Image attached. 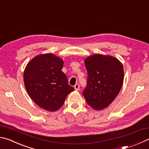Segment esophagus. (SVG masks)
<instances>
[{"label": "esophagus", "instance_id": "obj_1", "mask_svg": "<svg viewBox=\"0 0 149 149\" xmlns=\"http://www.w3.org/2000/svg\"><path fill=\"white\" fill-rule=\"evenodd\" d=\"M79 87H80V86H79V84H75V85H74V88H75V91H79Z\"/></svg>", "mask_w": 149, "mask_h": 149}]
</instances>
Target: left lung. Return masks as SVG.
Segmentation results:
<instances>
[{
	"mask_svg": "<svg viewBox=\"0 0 149 149\" xmlns=\"http://www.w3.org/2000/svg\"><path fill=\"white\" fill-rule=\"evenodd\" d=\"M87 81L83 94L95 110L107 107L119 93L124 79L123 66L111 56L96 54L85 60Z\"/></svg>",
	"mask_w": 149,
	"mask_h": 149,
	"instance_id": "obj_1",
	"label": "left lung"
}]
</instances>
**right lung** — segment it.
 I'll use <instances>...</instances> for the list:
<instances>
[{"label":"right lung","instance_id":"add662e5","mask_svg":"<svg viewBox=\"0 0 149 149\" xmlns=\"http://www.w3.org/2000/svg\"><path fill=\"white\" fill-rule=\"evenodd\" d=\"M63 61L53 54L35 56L24 71L23 79L30 97L40 107L55 111L63 106L73 86L62 71Z\"/></svg>","mask_w":149,"mask_h":149}]
</instances>
